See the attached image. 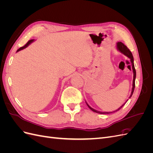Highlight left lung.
I'll return each mask as SVG.
<instances>
[{"instance_id":"8db88e82","label":"left lung","mask_w":153,"mask_h":153,"mask_svg":"<svg viewBox=\"0 0 153 153\" xmlns=\"http://www.w3.org/2000/svg\"><path fill=\"white\" fill-rule=\"evenodd\" d=\"M116 47H117V49L118 51H119L120 52L122 53L123 54H124V55H126V57H128L129 59H130V61H131V67H132V69H133V84H132V89H131V94L129 97V99L131 98L133 95V93L134 92V89H135V78H136V71H135V66H134V59H133V55L131 53V52L129 51V50L127 48V47L126 45H124L123 43L121 42H117L116 43ZM128 100V99L127 100V101L125 102L123 105H122L120 107L115 110L114 111H112V112H101V111H98V110H96L94 108H92L91 106H90L88 103L85 101V103L87 104V105L88 106V107H89L92 111H93V112H96V113H98V114H111V113H114L117 112V111L121 109L123 106L126 104V103L127 102Z\"/></svg>"}]
</instances>
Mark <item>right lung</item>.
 <instances>
[{
	"mask_svg": "<svg viewBox=\"0 0 153 153\" xmlns=\"http://www.w3.org/2000/svg\"><path fill=\"white\" fill-rule=\"evenodd\" d=\"M34 39H30V40H29L28 42L27 43V44L25 45V46H24V47H21V48H20L19 49H18L17 51H16V52H19V51H20V50H23V49H25V48H27V47H28V46L29 45H30L32 42H34Z\"/></svg>",
	"mask_w": 153,
	"mask_h": 153,
	"instance_id": "obj_1",
	"label": "right lung"
}]
</instances>
